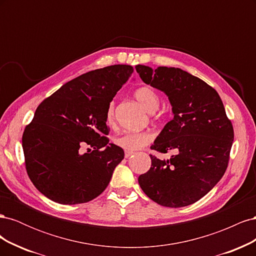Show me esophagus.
<instances>
[{"label":"esophagus","mask_w":256,"mask_h":256,"mask_svg":"<svg viewBox=\"0 0 256 256\" xmlns=\"http://www.w3.org/2000/svg\"><path fill=\"white\" fill-rule=\"evenodd\" d=\"M132 152H125V158H129L130 156H132Z\"/></svg>","instance_id":"34e87169"}]
</instances>
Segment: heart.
<instances>
[{
    "mask_svg": "<svg viewBox=\"0 0 256 256\" xmlns=\"http://www.w3.org/2000/svg\"><path fill=\"white\" fill-rule=\"evenodd\" d=\"M134 97L148 113H154L159 108L160 98L158 92L150 86L138 88L134 92ZM114 102H111L106 112V120L109 126H112L114 124ZM152 138L154 136L150 131H134V132H126L118 136L114 142L125 150L134 152L150 144L152 141Z\"/></svg>",
    "mask_w": 256,
    "mask_h": 256,
    "instance_id": "b5f03b06",
    "label": "heart"
}]
</instances>
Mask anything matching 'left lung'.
<instances>
[{
	"label": "left lung",
	"mask_w": 256,
	"mask_h": 256,
	"mask_svg": "<svg viewBox=\"0 0 256 256\" xmlns=\"http://www.w3.org/2000/svg\"><path fill=\"white\" fill-rule=\"evenodd\" d=\"M144 83L164 92L174 118L156 138L152 150H175L168 160L150 156L152 166L138 184L154 202L166 207L196 203L226 173L234 130L214 88L180 68L136 65Z\"/></svg>",
	"instance_id": "obj_1"
}]
</instances>
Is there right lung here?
Listing matches in <instances>:
<instances>
[{
  "label": "right lung",
  "mask_w": 256,
  "mask_h": 256,
  "mask_svg": "<svg viewBox=\"0 0 256 256\" xmlns=\"http://www.w3.org/2000/svg\"><path fill=\"white\" fill-rule=\"evenodd\" d=\"M132 72L129 65L88 72L38 106L22 147L30 180L44 196L74 205L90 202L108 187L125 154L106 136V112Z\"/></svg>",
  "instance_id": "obj_1"
}]
</instances>
